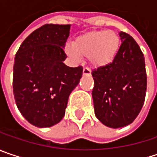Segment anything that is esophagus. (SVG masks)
<instances>
[{"mask_svg": "<svg viewBox=\"0 0 157 157\" xmlns=\"http://www.w3.org/2000/svg\"><path fill=\"white\" fill-rule=\"evenodd\" d=\"M91 74V70L87 67H86L83 69V75H86V76H89Z\"/></svg>", "mask_w": 157, "mask_h": 157, "instance_id": "1", "label": "esophagus"}]
</instances>
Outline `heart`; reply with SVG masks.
I'll return each mask as SVG.
<instances>
[{
	"mask_svg": "<svg viewBox=\"0 0 157 157\" xmlns=\"http://www.w3.org/2000/svg\"><path fill=\"white\" fill-rule=\"evenodd\" d=\"M121 45L120 37L113 30H99L84 34L66 45L67 54L74 61L87 56L92 65L104 67L112 63Z\"/></svg>",
	"mask_w": 157,
	"mask_h": 157,
	"instance_id": "1",
	"label": "heart"
}]
</instances>
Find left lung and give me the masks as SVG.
<instances>
[{
  "label": "left lung",
  "instance_id": "obj_1",
  "mask_svg": "<svg viewBox=\"0 0 157 157\" xmlns=\"http://www.w3.org/2000/svg\"><path fill=\"white\" fill-rule=\"evenodd\" d=\"M119 35L121 44L113 62L92 71L95 116L113 129L133 122L142 109L147 91L144 54L129 34Z\"/></svg>",
  "mask_w": 157,
  "mask_h": 157
}]
</instances>
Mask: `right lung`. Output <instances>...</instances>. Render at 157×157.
Instances as JSON below:
<instances>
[{
  "mask_svg": "<svg viewBox=\"0 0 157 157\" xmlns=\"http://www.w3.org/2000/svg\"><path fill=\"white\" fill-rule=\"evenodd\" d=\"M71 25L46 24L31 33L18 48L13 67L16 105L32 125L46 128L62 121L68 99L83 68L64 64Z\"/></svg>",
  "mask_w": 157,
  "mask_h": 157,
  "instance_id": "1",
  "label": "right lung"
}]
</instances>
